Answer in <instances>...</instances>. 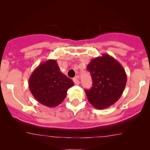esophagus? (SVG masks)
<instances>
[{
  "mask_svg": "<svg viewBox=\"0 0 150 150\" xmlns=\"http://www.w3.org/2000/svg\"><path fill=\"white\" fill-rule=\"evenodd\" d=\"M73 81H74V83H75V84L79 85L80 84L79 76H76V77H75V78L73 79Z\"/></svg>",
  "mask_w": 150,
  "mask_h": 150,
  "instance_id": "1",
  "label": "esophagus"
}]
</instances>
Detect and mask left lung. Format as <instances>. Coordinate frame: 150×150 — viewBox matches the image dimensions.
Listing matches in <instances>:
<instances>
[{"mask_svg":"<svg viewBox=\"0 0 150 150\" xmlns=\"http://www.w3.org/2000/svg\"><path fill=\"white\" fill-rule=\"evenodd\" d=\"M91 75L93 86L85 90L88 100L99 110L107 108L122 96L127 76L122 66L109 54L93 59L87 66Z\"/></svg>","mask_w":150,"mask_h":150,"instance_id":"obj_1","label":"left lung"}]
</instances>
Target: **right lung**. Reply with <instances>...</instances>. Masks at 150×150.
<instances>
[{"label": "right lung", "instance_id": "add662e5", "mask_svg": "<svg viewBox=\"0 0 150 150\" xmlns=\"http://www.w3.org/2000/svg\"><path fill=\"white\" fill-rule=\"evenodd\" d=\"M29 88L35 99L48 107L59 105L73 81L60 71L57 60L48 59L39 64L29 78Z\"/></svg>", "mask_w": 150, "mask_h": 150}]
</instances>
